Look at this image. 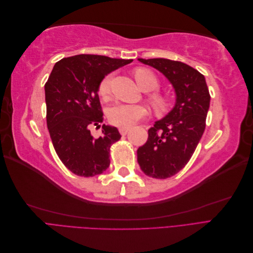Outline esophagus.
Returning a JSON list of instances; mask_svg holds the SVG:
<instances>
[{
    "mask_svg": "<svg viewBox=\"0 0 253 253\" xmlns=\"http://www.w3.org/2000/svg\"><path fill=\"white\" fill-rule=\"evenodd\" d=\"M127 132H128V128H126V127H120V128H119V133H120L122 136L126 135Z\"/></svg>",
    "mask_w": 253,
    "mask_h": 253,
    "instance_id": "obj_1",
    "label": "esophagus"
}]
</instances>
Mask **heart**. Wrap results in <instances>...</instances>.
I'll return each instance as SVG.
<instances>
[{"label": "heart", "mask_w": 253, "mask_h": 253, "mask_svg": "<svg viewBox=\"0 0 253 253\" xmlns=\"http://www.w3.org/2000/svg\"><path fill=\"white\" fill-rule=\"evenodd\" d=\"M135 80L139 87L144 91H153L159 87V81L156 75L144 67L136 68L134 72ZM113 75L109 74L100 81L98 85V95L102 99H108L111 93ZM148 100L152 109L158 114L166 113L170 108V99L167 96L157 93H152L148 96ZM147 115L144 106L138 104L118 103L109 110V121L115 126L128 128L137 124Z\"/></svg>", "instance_id": "1"}]
</instances>
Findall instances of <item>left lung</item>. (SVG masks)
Returning a JSON list of instances; mask_svg holds the SVG:
<instances>
[{"mask_svg":"<svg viewBox=\"0 0 253 253\" xmlns=\"http://www.w3.org/2000/svg\"><path fill=\"white\" fill-rule=\"evenodd\" d=\"M169 79L176 91V104L156 121L148 140L137 150L140 169L152 178L166 179L189 163L206 127L210 94L204 75L179 61L164 58L138 59Z\"/></svg>","mask_w":253,"mask_h":253,"instance_id":"8db88e82","label":"left lung"}]
</instances>
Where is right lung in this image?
<instances>
[{"label":"right lung","mask_w":253,"mask_h":253,"mask_svg":"<svg viewBox=\"0 0 253 253\" xmlns=\"http://www.w3.org/2000/svg\"><path fill=\"white\" fill-rule=\"evenodd\" d=\"M132 61L82 53L53 66L45 83L47 127L58 157L74 174L91 177L109 168L111 147L121 135L105 125L100 137L90 134L91 126L103 122L98 85L105 75Z\"/></svg>","instance_id":"1"}]
</instances>
